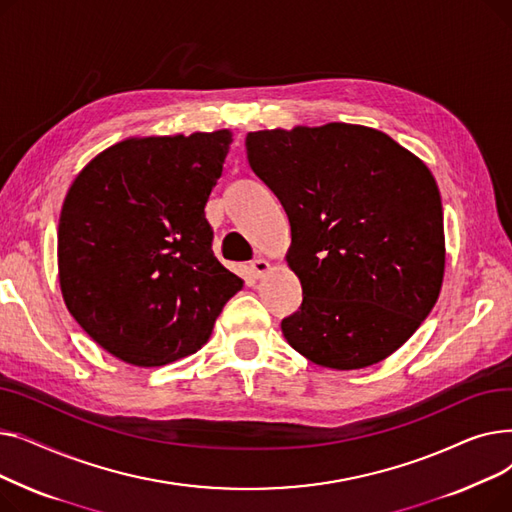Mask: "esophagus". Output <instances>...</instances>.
<instances>
[{
    "instance_id": "esophagus-1",
    "label": "esophagus",
    "mask_w": 512,
    "mask_h": 512,
    "mask_svg": "<svg viewBox=\"0 0 512 512\" xmlns=\"http://www.w3.org/2000/svg\"><path fill=\"white\" fill-rule=\"evenodd\" d=\"M267 270H270V261H265V259H261V257H257V259L251 261V274H253L255 278L263 276Z\"/></svg>"
}]
</instances>
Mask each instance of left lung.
I'll list each match as a JSON object with an SVG mask.
<instances>
[{"label":"left lung","instance_id":"left-lung-1","mask_svg":"<svg viewBox=\"0 0 512 512\" xmlns=\"http://www.w3.org/2000/svg\"><path fill=\"white\" fill-rule=\"evenodd\" d=\"M245 145L288 215L286 261L303 286L284 338L321 367L384 361L440 297L444 213L432 172L359 124L257 130Z\"/></svg>","mask_w":512,"mask_h":512}]
</instances>
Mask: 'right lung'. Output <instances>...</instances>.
I'll return each mask as SVG.
<instances>
[{
    "label": "right lung",
    "mask_w": 512,
    "mask_h": 512,
    "mask_svg": "<svg viewBox=\"0 0 512 512\" xmlns=\"http://www.w3.org/2000/svg\"><path fill=\"white\" fill-rule=\"evenodd\" d=\"M232 132L134 137L101 151L64 199L62 297L107 353L161 367L197 353L242 280L215 259L205 218Z\"/></svg>",
    "instance_id": "right-lung-1"
}]
</instances>
